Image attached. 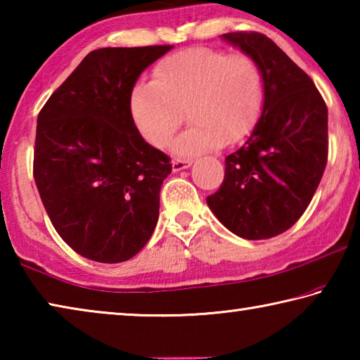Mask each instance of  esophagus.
<instances>
[{
	"instance_id": "1",
	"label": "esophagus",
	"mask_w": 360,
	"mask_h": 360,
	"mask_svg": "<svg viewBox=\"0 0 360 360\" xmlns=\"http://www.w3.org/2000/svg\"><path fill=\"white\" fill-rule=\"evenodd\" d=\"M193 163V160H181V158H176L173 160V172H181V169L188 168Z\"/></svg>"
}]
</instances>
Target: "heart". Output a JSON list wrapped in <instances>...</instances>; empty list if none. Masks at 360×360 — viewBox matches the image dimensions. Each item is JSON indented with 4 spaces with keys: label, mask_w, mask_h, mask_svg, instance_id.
<instances>
[{
    "label": "heart",
    "mask_w": 360,
    "mask_h": 360,
    "mask_svg": "<svg viewBox=\"0 0 360 360\" xmlns=\"http://www.w3.org/2000/svg\"><path fill=\"white\" fill-rule=\"evenodd\" d=\"M264 103V76L245 52L191 47L163 58L152 82L133 89L130 111L143 138L165 148L184 122L191 127L172 143L178 155H198L241 141L254 129Z\"/></svg>",
    "instance_id": "b5f03b06"
}]
</instances>
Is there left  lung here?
<instances>
[{"mask_svg": "<svg viewBox=\"0 0 360 360\" xmlns=\"http://www.w3.org/2000/svg\"><path fill=\"white\" fill-rule=\"evenodd\" d=\"M259 63L264 111L245 146L225 158L206 198L225 227L246 240L289 230L308 208L327 165V106L313 79L257 32L222 34Z\"/></svg>", "mask_w": 360, "mask_h": 360, "instance_id": "1", "label": "left lung"}]
</instances>
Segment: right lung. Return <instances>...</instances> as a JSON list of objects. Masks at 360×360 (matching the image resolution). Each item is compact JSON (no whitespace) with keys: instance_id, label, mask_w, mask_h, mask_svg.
<instances>
[{"instance_id":"right-lung-1","label":"right lung","mask_w":360,"mask_h":360,"mask_svg":"<svg viewBox=\"0 0 360 360\" xmlns=\"http://www.w3.org/2000/svg\"><path fill=\"white\" fill-rule=\"evenodd\" d=\"M172 47L96 49L39 111L36 187L53 229L85 259L129 260L155 229L172 158L139 135L130 96Z\"/></svg>"}]
</instances>
